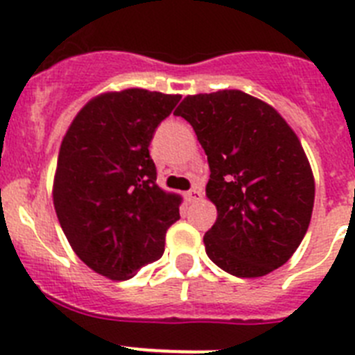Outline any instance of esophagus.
I'll use <instances>...</instances> for the list:
<instances>
[{"label":"esophagus","mask_w":355,"mask_h":355,"mask_svg":"<svg viewBox=\"0 0 355 355\" xmlns=\"http://www.w3.org/2000/svg\"><path fill=\"white\" fill-rule=\"evenodd\" d=\"M187 199L190 200V202H197V200L202 199V192H200V188H192V190L187 193Z\"/></svg>","instance_id":"34e87169"}]
</instances>
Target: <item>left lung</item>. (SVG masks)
I'll list each match as a JSON object with an SVG mask.
<instances>
[{"mask_svg": "<svg viewBox=\"0 0 355 355\" xmlns=\"http://www.w3.org/2000/svg\"><path fill=\"white\" fill-rule=\"evenodd\" d=\"M174 115L192 124L209 163L206 196L216 220L208 258L236 277L283 266L311 222L315 178L299 137L277 110L241 90L184 97Z\"/></svg>", "mask_w": 355, "mask_h": 355, "instance_id": "obj_1", "label": "left lung"}]
</instances>
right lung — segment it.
<instances>
[{
	"mask_svg": "<svg viewBox=\"0 0 355 355\" xmlns=\"http://www.w3.org/2000/svg\"><path fill=\"white\" fill-rule=\"evenodd\" d=\"M181 96L126 89L90 99L62 140L53 205L78 258L126 281L162 258L181 197L156 184L149 144Z\"/></svg>",
	"mask_w": 355,
	"mask_h": 355,
	"instance_id": "right-lung-1",
	"label": "right lung"
}]
</instances>
